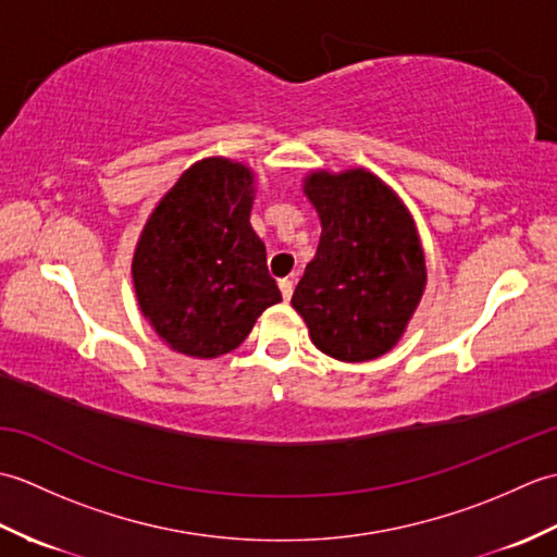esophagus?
I'll list each match as a JSON object with an SVG mask.
<instances>
[{
	"mask_svg": "<svg viewBox=\"0 0 557 557\" xmlns=\"http://www.w3.org/2000/svg\"><path fill=\"white\" fill-rule=\"evenodd\" d=\"M277 285H280V294H282V299L289 301V299H292V292H294V280H292V277H285V280H280Z\"/></svg>",
	"mask_w": 557,
	"mask_h": 557,
	"instance_id": "1",
	"label": "esophagus"
}]
</instances>
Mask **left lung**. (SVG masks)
Returning a JSON list of instances; mask_svg holds the SVG:
<instances>
[{
  "instance_id": "obj_1",
  "label": "left lung",
  "mask_w": 557,
  "mask_h": 557,
  "mask_svg": "<svg viewBox=\"0 0 557 557\" xmlns=\"http://www.w3.org/2000/svg\"><path fill=\"white\" fill-rule=\"evenodd\" d=\"M304 196L323 232L294 289V311L327 357H383L405 335L429 280L417 222L395 188L363 168L313 170Z\"/></svg>"
}]
</instances>
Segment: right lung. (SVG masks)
<instances>
[{
	"mask_svg": "<svg viewBox=\"0 0 557 557\" xmlns=\"http://www.w3.org/2000/svg\"><path fill=\"white\" fill-rule=\"evenodd\" d=\"M256 174L203 158L184 170L138 236L132 277L138 309L172 351L218 359L282 301L251 222Z\"/></svg>",
	"mask_w": 557,
	"mask_h": 557,
	"instance_id": "1",
	"label": "right lung"
}]
</instances>
